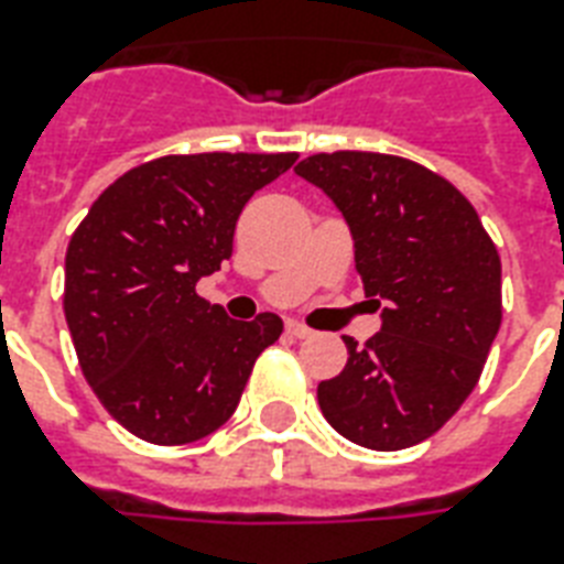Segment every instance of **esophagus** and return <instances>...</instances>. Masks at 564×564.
<instances>
[{
  "instance_id": "1",
  "label": "esophagus",
  "mask_w": 564,
  "mask_h": 564,
  "mask_svg": "<svg viewBox=\"0 0 564 564\" xmlns=\"http://www.w3.org/2000/svg\"><path fill=\"white\" fill-rule=\"evenodd\" d=\"M286 330H290V336H295V339H310V336H313V330H310L307 325H301V322H286Z\"/></svg>"
}]
</instances>
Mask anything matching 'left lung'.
<instances>
[{"mask_svg":"<svg viewBox=\"0 0 564 564\" xmlns=\"http://www.w3.org/2000/svg\"><path fill=\"white\" fill-rule=\"evenodd\" d=\"M295 172L343 210L366 299L383 304L369 343L345 336L348 362L318 383V406L362 447L419 445L480 380L503 316L498 248L474 204L410 158L322 152Z\"/></svg>","mask_w":564,"mask_h":564,"instance_id":"8db88e82","label":"left lung"}]
</instances>
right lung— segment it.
Returning a JSON list of instances; mask_svg holds the SVG:
<instances>
[{"label":"right lung","instance_id":"1","mask_svg":"<svg viewBox=\"0 0 564 564\" xmlns=\"http://www.w3.org/2000/svg\"><path fill=\"white\" fill-rule=\"evenodd\" d=\"M299 154H166L119 175L66 248L64 316L78 366L113 419L187 445L234 415L283 322L225 316L195 292L234 251L246 202Z\"/></svg>","mask_w":564,"mask_h":564}]
</instances>
